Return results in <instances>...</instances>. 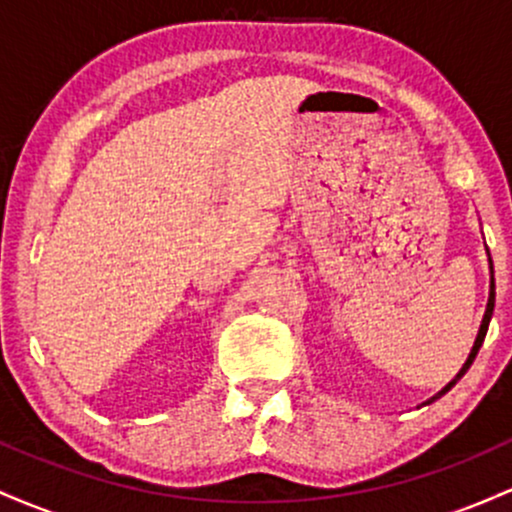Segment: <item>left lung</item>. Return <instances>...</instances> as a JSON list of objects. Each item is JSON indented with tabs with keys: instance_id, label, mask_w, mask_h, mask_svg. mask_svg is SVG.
<instances>
[{
	"instance_id": "1",
	"label": "left lung",
	"mask_w": 512,
	"mask_h": 512,
	"mask_svg": "<svg viewBox=\"0 0 512 512\" xmlns=\"http://www.w3.org/2000/svg\"><path fill=\"white\" fill-rule=\"evenodd\" d=\"M489 262H491V257H489ZM491 274H493V267H491ZM493 289H496V286H493V276H491V293H489V305H486V313H484V320H481V327H479V334H477V342H474V346H472V354H469V358H467V363H464V366H462V370H460V373H457V378H455V380H452V383H448V385H445V387H443V390H440V392H438V397H440V395H445V392H448V390H450V387H452V385H455V383H457V380H460V378H462V375H464V370H467L469 366H472L474 356H477V354H479V346H481V344H484L486 330H489V322H491V315H493V301H496V291H493ZM433 399H436V397H433Z\"/></svg>"
}]
</instances>
